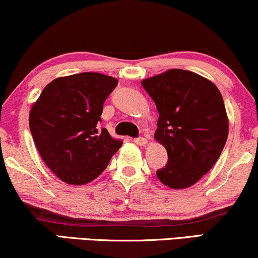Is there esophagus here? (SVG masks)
Returning a JSON list of instances; mask_svg holds the SVG:
<instances>
[{
	"label": "esophagus",
	"mask_w": 258,
	"mask_h": 258,
	"mask_svg": "<svg viewBox=\"0 0 258 258\" xmlns=\"http://www.w3.org/2000/svg\"><path fill=\"white\" fill-rule=\"evenodd\" d=\"M135 143L139 146H144L148 144V139L144 138V137H138V138L135 139Z\"/></svg>",
	"instance_id": "obj_1"
}]
</instances>
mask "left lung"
Returning a JSON list of instances; mask_svg holds the SVG:
<instances>
[{
  "mask_svg": "<svg viewBox=\"0 0 258 258\" xmlns=\"http://www.w3.org/2000/svg\"><path fill=\"white\" fill-rule=\"evenodd\" d=\"M159 113L155 139L167 149L168 162L156 171L172 189L197 183L223 151L229 120L216 84L191 71L171 69L142 82Z\"/></svg>",
  "mask_w": 258,
  "mask_h": 258,
  "instance_id": "left-lung-1",
  "label": "left lung"
}]
</instances>
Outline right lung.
I'll return each instance as SVG.
<instances>
[{
  "label": "right lung",
  "instance_id": "right-lung-1",
  "mask_svg": "<svg viewBox=\"0 0 258 258\" xmlns=\"http://www.w3.org/2000/svg\"><path fill=\"white\" fill-rule=\"evenodd\" d=\"M118 80L97 73L59 77L48 83L29 113V130L42 161L65 183H89L102 174L122 145L100 131L103 102Z\"/></svg>",
  "mask_w": 258,
  "mask_h": 258
}]
</instances>
